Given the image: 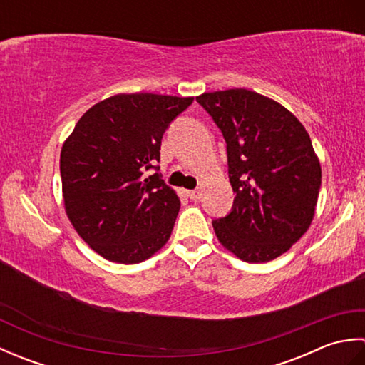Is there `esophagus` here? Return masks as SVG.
Here are the masks:
<instances>
[{
	"label": "esophagus",
	"instance_id": "obj_1",
	"mask_svg": "<svg viewBox=\"0 0 365 365\" xmlns=\"http://www.w3.org/2000/svg\"><path fill=\"white\" fill-rule=\"evenodd\" d=\"M187 195H188V197H190L191 200H197V199L200 197V191H199V190H191V191L187 192Z\"/></svg>",
	"mask_w": 365,
	"mask_h": 365
}]
</instances>
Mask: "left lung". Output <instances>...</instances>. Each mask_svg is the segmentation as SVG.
<instances>
[{"label": "left lung", "mask_w": 365, "mask_h": 365, "mask_svg": "<svg viewBox=\"0 0 365 365\" xmlns=\"http://www.w3.org/2000/svg\"><path fill=\"white\" fill-rule=\"evenodd\" d=\"M227 144L232 212L213 221L220 243L247 263L282 255L315 215L322 166L302 123L265 96L247 89L196 97Z\"/></svg>", "instance_id": "8db88e82"}]
</instances>
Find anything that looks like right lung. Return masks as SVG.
<instances>
[{
  "mask_svg": "<svg viewBox=\"0 0 365 365\" xmlns=\"http://www.w3.org/2000/svg\"><path fill=\"white\" fill-rule=\"evenodd\" d=\"M192 100L113 96L89 108L66 139L59 161L66 213L106 260L139 263L169 240L180 199L152 170L160 169L163 133Z\"/></svg>",
  "mask_w": 365,
  "mask_h": 365,
  "instance_id": "right-lung-1",
  "label": "right lung"
}]
</instances>
